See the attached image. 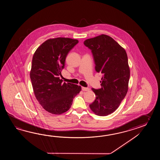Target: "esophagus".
Returning a JSON list of instances; mask_svg holds the SVG:
<instances>
[{"label": "esophagus", "mask_w": 160, "mask_h": 160, "mask_svg": "<svg viewBox=\"0 0 160 160\" xmlns=\"http://www.w3.org/2000/svg\"><path fill=\"white\" fill-rule=\"evenodd\" d=\"M82 90H83V91H88L89 90V88H84V87H82Z\"/></svg>", "instance_id": "34e87169"}]
</instances>
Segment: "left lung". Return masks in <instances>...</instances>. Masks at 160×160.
Segmentation results:
<instances>
[{
  "label": "left lung",
  "mask_w": 160,
  "mask_h": 160,
  "mask_svg": "<svg viewBox=\"0 0 160 160\" xmlns=\"http://www.w3.org/2000/svg\"><path fill=\"white\" fill-rule=\"evenodd\" d=\"M92 50L95 71L103 77L99 89L92 88L95 101L89 106L96 115L106 116L119 107L128 90L130 68L125 50L112 38L102 34L84 41Z\"/></svg>",
  "instance_id": "left-lung-1"
}]
</instances>
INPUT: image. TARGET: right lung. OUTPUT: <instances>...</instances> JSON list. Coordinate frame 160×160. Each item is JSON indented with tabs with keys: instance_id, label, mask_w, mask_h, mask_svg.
Masks as SVG:
<instances>
[{
	"instance_id": "right-lung-1",
	"label": "right lung",
	"mask_w": 160,
	"mask_h": 160,
	"mask_svg": "<svg viewBox=\"0 0 160 160\" xmlns=\"http://www.w3.org/2000/svg\"><path fill=\"white\" fill-rule=\"evenodd\" d=\"M77 39L56 38L48 39L34 52L30 78L34 94L42 108L59 115L70 108L73 98L81 91L80 86L63 82L61 72L68 52Z\"/></svg>"
}]
</instances>
